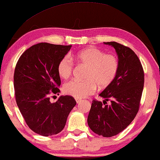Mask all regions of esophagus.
Here are the masks:
<instances>
[{"mask_svg":"<svg viewBox=\"0 0 160 160\" xmlns=\"http://www.w3.org/2000/svg\"><path fill=\"white\" fill-rule=\"evenodd\" d=\"M76 103H78L82 101V100H81V99H78V98H76Z\"/></svg>","mask_w":160,"mask_h":160,"instance_id":"34e87169","label":"esophagus"}]
</instances>
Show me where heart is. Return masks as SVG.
Returning <instances> with one entry per match:
<instances>
[{
  "label": "heart",
  "mask_w": 160,
  "mask_h": 160,
  "mask_svg": "<svg viewBox=\"0 0 160 160\" xmlns=\"http://www.w3.org/2000/svg\"><path fill=\"white\" fill-rule=\"evenodd\" d=\"M78 63L88 67L84 78L86 80H70L64 84L63 90L67 95L76 98H83L100 88L109 86L117 75L119 62L112 54H106L96 48H88L71 57ZM73 70V62L70 57L65 56L58 65L60 77L68 78Z\"/></svg>",
  "instance_id": "1"
}]
</instances>
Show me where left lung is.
I'll return each instance as SVG.
<instances>
[{
	"label": "left lung",
	"instance_id": "obj_1",
	"mask_svg": "<svg viewBox=\"0 0 160 160\" xmlns=\"http://www.w3.org/2000/svg\"><path fill=\"white\" fill-rule=\"evenodd\" d=\"M115 48L119 68L115 79L93 100L88 118L90 129L110 138L119 134L132 123L138 113L144 86V72L140 59L129 48L116 42H103ZM111 99L110 105H106Z\"/></svg>",
	"mask_w": 160,
	"mask_h": 160
}]
</instances>
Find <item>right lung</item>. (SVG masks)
<instances>
[{
    "mask_svg": "<svg viewBox=\"0 0 160 160\" xmlns=\"http://www.w3.org/2000/svg\"><path fill=\"white\" fill-rule=\"evenodd\" d=\"M70 48L71 45L38 43L27 49L16 65L17 104L28 127L42 136L59 133L76 104L69 95L60 96L54 103L50 100V95L59 92L58 65Z\"/></svg>",
    "mask_w": 160,
    "mask_h": 160,
    "instance_id": "obj_1",
    "label": "right lung"
}]
</instances>
